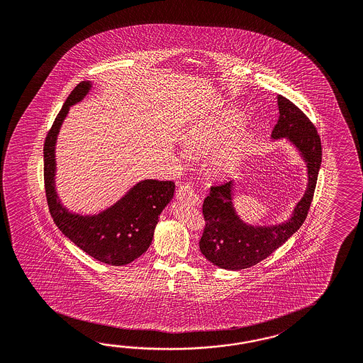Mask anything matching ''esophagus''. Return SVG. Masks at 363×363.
I'll return each mask as SVG.
<instances>
[{
    "mask_svg": "<svg viewBox=\"0 0 363 363\" xmlns=\"http://www.w3.org/2000/svg\"><path fill=\"white\" fill-rule=\"evenodd\" d=\"M177 199L184 201V202H187V203L194 205V206L199 205V196H196L194 189L190 186V185H187V184H184V185L178 187V190H177Z\"/></svg>",
    "mask_w": 363,
    "mask_h": 363,
    "instance_id": "esophagus-1",
    "label": "esophagus"
}]
</instances>
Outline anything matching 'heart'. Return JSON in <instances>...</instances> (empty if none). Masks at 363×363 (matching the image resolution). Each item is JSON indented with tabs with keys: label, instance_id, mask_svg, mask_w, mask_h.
<instances>
[{
	"label": "heart",
	"instance_id": "heart-1",
	"mask_svg": "<svg viewBox=\"0 0 363 363\" xmlns=\"http://www.w3.org/2000/svg\"><path fill=\"white\" fill-rule=\"evenodd\" d=\"M240 125L242 120L239 118L216 120L190 132L185 138L184 145L193 155H203L216 149L210 157V170L216 176H227L242 164L251 145V136L247 132L233 133Z\"/></svg>",
	"mask_w": 363,
	"mask_h": 363
}]
</instances>
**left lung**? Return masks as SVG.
<instances>
[{"label":"left lung","mask_w":363,"mask_h":363,"mask_svg":"<svg viewBox=\"0 0 363 363\" xmlns=\"http://www.w3.org/2000/svg\"><path fill=\"white\" fill-rule=\"evenodd\" d=\"M277 104L280 116L271 138H286L298 150L308 169L306 190L288 220L279 225H251L236 214L233 181L211 186L202 207L206 225L199 250L219 268L239 271L257 264L284 245L308 216L323 160L321 140L313 123L291 100L279 95Z\"/></svg>","instance_id":"obj_1"}]
</instances>
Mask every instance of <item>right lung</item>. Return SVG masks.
<instances>
[{
    "label": "right lung",
    "instance_id": "1",
    "mask_svg": "<svg viewBox=\"0 0 363 363\" xmlns=\"http://www.w3.org/2000/svg\"><path fill=\"white\" fill-rule=\"evenodd\" d=\"M89 82L79 83L49 130L43 147V176L50 214L62 234L87 255L109 265H125L143 255L152 243L158 216L174 196L173 181L144 179L115 205L95 216L69 213L55 190V144L59 129L69 113L89 94Z\"/></svg>",
    "mask_w": 363,
    "mask_h": 363
}]
</instances>
